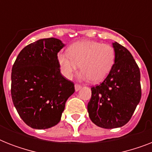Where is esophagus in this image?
I'll list each match as a JSON object with an SVG mask.
<instances>
[{
	"label": "esophagus",
	"mask_w": 152,
	"mask_h": 152,
	"mask_svg": "<svg viewBox=\"0 0 152 152\" xmlns=\"http://www.w3.org/2000/svg\"><path fill=\"white\" fill-rule=\"evenodd\" d=\"M81 88H82V87H81V85H80V84H77V83L75 84V90H76V91H78Z\"/></svg>",
	"instance_id": "1"
}]
</instances>
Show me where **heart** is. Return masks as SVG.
Listing matches in <instances>:
<instances>
[{
  "label": "heart",
  "mask_w": 152,
  "mask_h": 152,
  "mask_svg": "<svg viewBox=\"0 0 152 152\" xmlns=\"http://www.w3.org/2000/svg\"><path fill=\"white\" fill-rule=\"evenodd\" d=\"M57 58L64 77L71 78L80 64L81 79L99 83L110 72L115 62L116 53L111 45L84 40L72 44L68 53H59Z\"/></svg>",
  "instance_id": "heart-1"
}]
</instances>
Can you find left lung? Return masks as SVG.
I'll return each instance as SVG.
<instances>
[{
	"label": "left lung",
	"instance_id": "8db88e82",
	"mask_svg": "<svg viewBox=\"0 0 152 152\" xmlns=\"http://www.w3.org/2000/svg\"><path fill=\"white\" fill-rule=\"evenodd\" d=\"M113 47L114 64L103 82L91 88L88 104L91 121L103 129L119 128L129 122L141 98L140 72L134 58L117 42Z\"/></svg>",
	"mask_w": 152,
	"mask_h": 152
}]
</instances>
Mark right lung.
Here are the masks:
<instances>
[{
    "label": "right lung",
    "instance_id": "1",
    "mask_svg": "<svg viewBox=\"0 0 152 152\" xmlns=\"http://www.w3.org/2000/svg\"><path fill=\"white\" fill-rule=\"evenodd\" d=\"M64 44L55 38L39 39L25 46L12 69L11 94L22 120L36 129L59 122L74 83L61 73L57 53Z\"/></svg>",
    "mask_w": 152,
    "mask_h": 152
}]
</instances>
